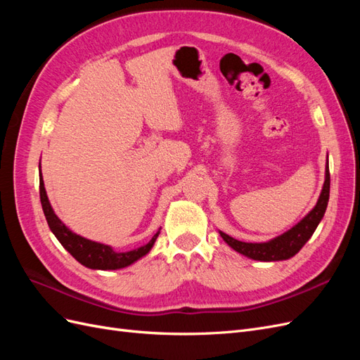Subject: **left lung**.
I'll use <instances>...</instances> for the list:
<instances>
[{
    "mask_svg": "<svg viewBox=\"0 0 360 360\" xmlns=\"http://www.w3.org/2000/svg\"><path fill=\"white\" fill-rule=\"evenodd\" d=\"M329 192H330V174H329V162H328V165H326L324 184H323V189L317 204H315L314 209L304 216L300 222H297L292 228H290L288 231L264 243H246V242L236 240V238L230 237L222 231H219V234L228 246H231L236 252L242 254L248 258H252L257 261L288 259L299 252V250L303 248V245L307 243L311 238V236L314 234L315 228L319 226L320 221L323 219V216L326 213V209H328Z\"/></svg>",
    "mask_w": 360,
    "mask_h": 360,
    "instance_id": "left-lung-1",
    "label": "left lung"
}]
</instances>
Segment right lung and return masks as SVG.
Segmentation results:
<instances>
[{
  "label": "right lung",
  "instance_id": "obj_1",
  "mask_svg": "<svg viewBox=\"0 0 360 360\" xmlns=\"http://www.w3.org/2000/svg\"><path fill=\"white\" fill-rule=\"evenodd\" d=\"M39 180H40L41 209H43V213H45V217H46L51 231L58 238V242L63 245V248L66 249L76 261H79L82 266L89 267V269H94V270L123 269V267L134 264L135 261L147 255L150 252V249L153 248L160 230L153 237H151V240L147 245L132 249V250H127V252H117V250H114L110 245L93 242V240H89V238L73 233L60 221V217L56 214V212L52 210V205H51V202L48 200V195H46L45 183H43L41 172L39 176Z\"/></svg>",
  "mask_w": 360,
  "mask_h": 360
}]
</instances>
